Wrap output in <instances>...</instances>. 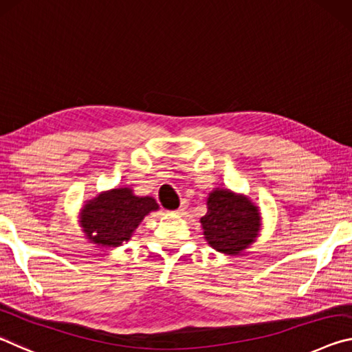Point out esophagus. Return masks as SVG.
<instances>
[{
  "instance_id": "esophagus-1",
  "label": "esophagus",
  "mask_w": 352,
  "mask_h": 352,
  "mask_svg": "<svg viewBox=\"0 0 352 352\" xmlns=\"http://www.w3.org/2000/svg\"><path fill=\"white\" fill-rule=\"evenodd\" d=\"M186 209H187V203H186V201H182V203H181V206H179V209H177V210H176V214H179V215H182V214H184V212H186Z\"/></svg>"
}]
</instances>
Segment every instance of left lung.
<instances>
[{
	"label": "left lung",
	"instance_id": "1",
	"mask_svg": "<svg viewBox=\"0 0 352 352\" xmlns=\"http://www.w3.org/2000/svg\"><path fill=\"white\" fill-rule=\"evenodd\" d=\"M261 212L245 195L215 188L207 198V214L201 218L204 239L223 254L237 256L257 239Z\"/></svg>",
	"mask_w": 352,
	"mask_h": 352
}]
</instances>
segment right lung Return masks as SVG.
<instances>
[{"instance_id": "add662e5", "label": "right lung", "mask_w": 352, "mask_h": 352, "mask_svg": "<svg viewBox=\"0 0 352 352\" xmlns=\"http://www.w3.org/2000/svg\"><path fill=\"white\" fill-rule=\"evenodd\" d=\"M159 206L151 197H135L132 188H113L85 203L79 215L84 234L98 246L123 245L149 212Z\"/></svg>"}]
</instances>
